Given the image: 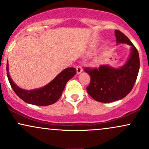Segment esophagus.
I'll use <instances>...</instances> for the list:
<instances>
[{"label":"esophagus","instance_id":"34e87169","mask_svg":"<svg viewBox=\"0 0 149 149\" xmlns=\"http://www.w3.org/2000/svg\"><path fill=\"white\" fill-rule=\"evenodd\" d=\"M76 71H77V73H80L83 71V67H82V66L80 64H78L76 66Z\"/></svg>","mask_w":149,"mask_h":149}]
</instances>
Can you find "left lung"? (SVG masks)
I'll return each instance as SVG.
<instances>
[{
    "mask_svg": "<svg viewBox=\"0 0 149 149\" xmlns=\"http://www.w3.org/2000/svg\"><path fill=\"white\" fill-rule=\"evenodd\" d=\"M115 35L118 43H127L132 46L130 57L127 63L120 69L106 65L84 69L90 76L87 92L94 100L104 103L121 100L127 96L134 87L139 70V56L135 46L119 30H116Z\"/></svg>",
    "mask_w": 149,
    "mask_h": 149,
    "instance_id": "8db88e82",
    "label": "left lung"
}]
</instances>
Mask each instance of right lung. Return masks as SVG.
<instances>
[{
    "label": "right lung",
    "instance_id": "right-lung-1",
    "mask_svg": "<svg viewBox=\"0 0 149 149\" xmlns=\"http://www.w3.org/2000/svg\"><path fill=\"white\" fill-rule=\"evenodd\" d=\"M6 70L10 84L16 95L26 103L36 106H48L55 103L62 95L68 80L76 74L75 68H67L43 88L33 90H25L19 88L13 83L9 75L8 62Z\"/></svg>",
    "mask_w": 149,
    "mask_h": 149
}]
</instances>
